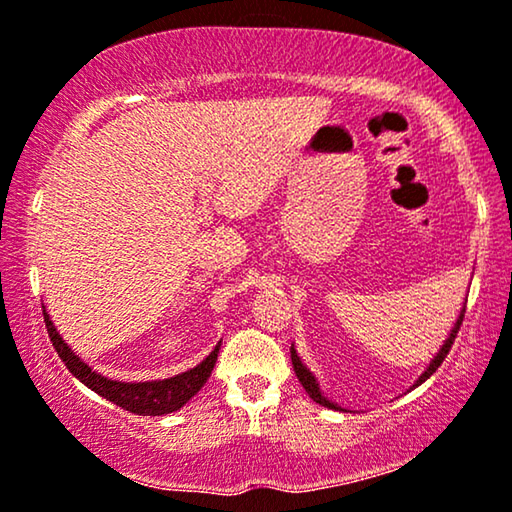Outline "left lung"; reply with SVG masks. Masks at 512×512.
<instances>
[{
    "mask_svg": "<svg viewBox=\"0 0 512 512\" xmlns=\"http://www.w3.org/2000/svg\"><path fill=\"white\" fill-rule=\"evenodd\" d=\"M464 314H466V307L464 310H461V314H459V319H457V324H454V328H452V333H450V338L445 340V345H443V349H440V352L436 354V359H433L431 363H429V368L424 370L422 375H419V380H417V384L415 387H419V384H422L424 380H429V377L436 373V370L440 368V363L445 361V356L450 354V349H452V345H454V338H457V333H459V328H461V324H464ZM291 361H293V370H296V375H298V380H300V384H303L305 387V391L307 394H310V398L312 401H317L319 405H324V408H331V410H342L340 405H335V403H331L328 401L326 396H321V391H319V384H317V380H314V375L310 373V370H307L305 366H303V361L298 359V354H296V349L291 347Z\"/></svg>",
    "mask_w": 512,
    "mask_h": 512,
    "instance_id": "left-lung-1",
    "label": "left lung"
}]
</instances>
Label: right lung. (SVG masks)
Here are the masks:
<instances>
[{
  "label": "right lung",
  "mask_w": 512,
  "mask_h": 512,
  "mask_svg": "<svg viewBox=\"0 0 512 512\" xmlns=\"http://www.w3.org/2000/svg\"><path fill=\"white\" fill-rule=\"evenodd\" d=\"M44 321L48 338H51L55 352L65 363L69 373H72L76 380H81L88 389H93L95 394H100L107 401L116 403L118 408L135 412V415H167V412L179 410L181 405H186L191 398L202 389V384L209 380L212 375L216 356H219V345L214 347V352L207 356L200 366H195L186 373L167 377V380H156V382H116L107 380V377L97 375L93 368H88L79 356H76L72 349L65 345V340L60 338V333L55 331L53 321L48 319L44 310Z\"/></svg>",
  "instance_id": "1"
}]
</instances>
